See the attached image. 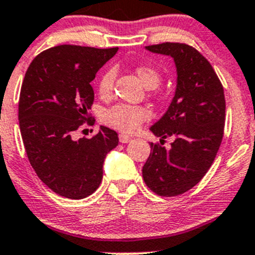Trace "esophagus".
<instances>
[{
	"label": "esophagus",
	"mask_w": 255,
	"mask_h": 255,
	"mask_svg": "<svg viewBox=\"0 0 255 255\" xmlns=\"http://www.w3.org/2000/svg\"><path fill=\"white\" fill-rule=\"evenodd\" d=\"M132 141V137L127 134H120V142L121 143H128V142Z\"/></svg>",
	"instance_id": "34e87169"
}]
</instances>
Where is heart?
I'll return each mask as SVG.
<instances>
[{
    "label": "heart",
    "mask_w": 255,
    "mask_h": 255,
    "mask_svg": "<svg viewBox=\"0 0 255 255\" xmlns=\"http://www.w3.org/2000/svg\"><path fill=\"white\" fill-rule=\"evenodd\" d=\"M135 74L142 82V84L148 89L158 87L161 83V75L156 69L151 66L141 65L135 69ZM116 71L108 69L102 74L98 82V92L102 97H108L113 88ZM149 111L141 106H130V104H117L104 113L103 121L111 127L120 129L122 132H134L139 126L149 118Z\"/></svg>",
    "instance_id": "heart-1"
}]
</instances>
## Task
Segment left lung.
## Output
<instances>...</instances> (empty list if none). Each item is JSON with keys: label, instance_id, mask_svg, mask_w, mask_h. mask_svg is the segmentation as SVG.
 I'll list each match as a JSON object with an SVG mask.
<instances>
[{"label": "left lung", "instance_id": "obj_1", "mask_svg": "<svg viewBox=\"0 0 255 255\" xmlns=\"http://www.w3.org/2000/svg\"><path fill=\"white\" fill-rule=\"evenodd\" d=\"M146 50L171 56L177 79L167 111L149 127L160 142L166 137L173 142L170 149L151 143L142 175L157 195L176 196L200 182L215 160L224 134V89L210 63L192 46L163 42Z\"/></svg>", "mask_w": 255, "mask_h": 255}]
</instances>
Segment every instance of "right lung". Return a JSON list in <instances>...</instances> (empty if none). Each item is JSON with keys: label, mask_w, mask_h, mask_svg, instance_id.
<instances>
[{"label": "right lung", "mask_w": 255, "mask_h": 255, "mask_svg": "<svg viewBox=\"0 0 255 255\" xmlns=\"http://www.w3.org/2000/svg\"><path fill=\"white\" fill-rule=\"evenodd\" d=\"M117 51L60 45L39 54L25 74L18 102L23 146L40 180L60 196L92 195L103 178L104 158L118 144L116 130L104 126L93 138H74L89 118L90 83Z\"/></svg>", "instance_id": "obj_1"}]
</instances>
